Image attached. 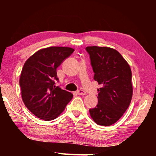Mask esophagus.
<instances>
[{"label":"esophagus","mask_w":156,"mask_h":156,"mask_svg":"<svg viewBox=\"0 0 156 156\" xmlns=\"http://www.w3.org/2000/svg\"><path fill=\"white\" fill-rule=\"evenodd\" d=\"M77 94L80 96V95H86L87 93L84 90H83V89H80V90L77 91Z\"/></svg>","instance_id":"esophagus-1"}]
</instances>
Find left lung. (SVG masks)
<instances>
[{
    "label": "left lung",
    "mask_w": 156,
    "mask_h": 156,
    "mask_svg": "<svg viewBox=\"0 0 156 156\" xmlns=\"http://www.w3.org/2000/svg\"><path fill=\"white\" fill-rule=\"evenodd\" d=\"M98 89V105L89 109L92 119L102 126L115 123L127 109L133 95L130 66L119 52L106 47H87Z\"/></svg>",
    "instance_id": "left-lung-1"
}]
</instances>
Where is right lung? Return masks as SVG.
Segmentation results:
<instances>
[{"label": "right lung", "instance_id": "add662e5", "mask_svg": "<svg viewBox=\"0 0 156 156\" xmlns=\"http://www.w3.org/2000/svg\"><path fill=\"white\" fill-rule=\"evenodd\" d=\"M74 49L50 47L38 50L26 60L20 77L23 101L27 109L42 120L56 119L65 110L73 94L55 85L56 69Z\"/></svg>", "mask_w": 156, "mask_h": 156}]
</instances>
